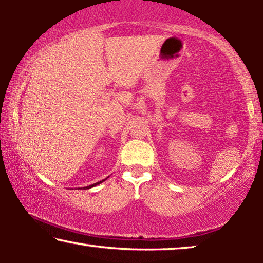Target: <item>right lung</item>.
Returning <instances> with one entry per match:
<instances>
[{
    "instance_id": "obj_1",
    "label": "right lung",
    "mask_w": 263,
    "mask_h": 263,
    "mask_svg": "<svg viewBox=\"0 0 263 263\" xmlns=\"http://www.w3.org/2000/svg\"><path fill=\"white\" fill-rule=\"evenodd\" d=\"M106 178H109V177H106ZM106 178H104V179H102V181H99V182H97V183H93V184H91V185L84 186V188H79V189H89V188H93V186L98 185V184H100V183H103L104 181H106Z\"/></svg>"
}]
</instances>
